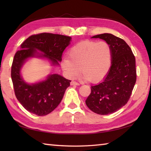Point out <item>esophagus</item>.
I'll use <instances>...</instances> for the list:
<instances>
[{
	"label": "esophagus",
	"instance_id": "obj_1",
	"mask_svg": "<svg viewBox=\"0 0 151 151\" xmlns=\"http://www.w3.org/2000/svg\"><path fill=\"white\" fill-rule=\"evenodd\" d=\"M70 85H79V83L76 81H71Z\"/></svg>",
	"mask_w": 151,
	"mask_h": 151
}]
</instances>
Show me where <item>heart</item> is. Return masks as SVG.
Masks as SVG:
<instances>
[{"mask_svg": "<svg viewBox=\"0 0 151 151\" xmlns=\"http://www.w3.org/2000/svg\"><path fill=\"white\" fill-rule=\"evenodd\" d=\"M68 55L70 58H63L61 66L69 78L77 76L81 69L85 79L99 81L106 75L111 65V47L104 40H83L71 47Z\"/></svg>", "mask_w": 151, "mask_h": 151, "instance_id": "1", "label": "heart"}]
</instances>
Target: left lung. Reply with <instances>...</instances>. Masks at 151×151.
I'll use <instances>...</instances> for the list:
<instances>
[{"mask_svg": "<svg viewBox=\"0 0 151 151\" xmlns=\"http://www.w3.org/2000/svg\"><path fill=\"white\" fill-rule=\"evenodd\" d=\"M92 38L103 39L112 49V64L104 80L91 86L85 101L86 106L96 114L113 113L129 101L137 80L135 57L127 42L121 38L104 33Z\"/></svg>", "mask_w": 151, "mask_h": 151, "instance_id": "1", "label": "left lung"}]
</instances>
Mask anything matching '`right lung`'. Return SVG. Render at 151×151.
I'll return each mask as SVG.
<instances>
[{
    "mask_svg": "<svg viewBox=\"0 0 151 151\" xmlns=\"http://www.w3.org/2000/svg\"><path fill=\"white\" fill-rule=\"evenodd\" d=\"M68 36L40 33L29 37L20 45L14 55L11 67V78L15 96L24 108L38 116H45L57 108L62 101L65 92L70 86V80L57 74L50 75L45 81L29 85L22 80L20 68L28 58H47L53 65L62 60L64 50L70 44ZM37 50L44 54H39Z\"/></svg>",
    "mask_w": 151,
    "mask_h": 151,
    "instance_id": "add662e5",
    "label": "right lung"
}]
</instances>
